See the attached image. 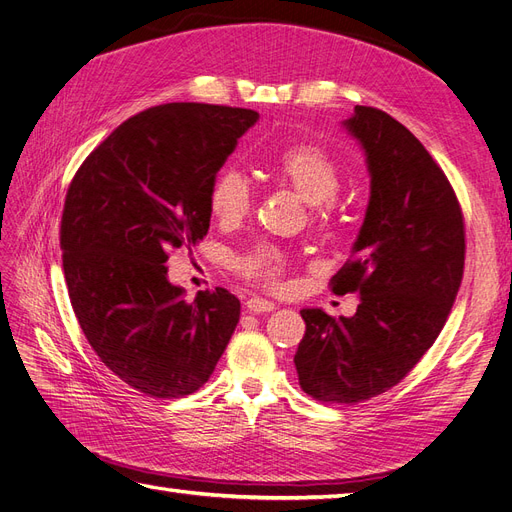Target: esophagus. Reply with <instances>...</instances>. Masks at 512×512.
I'll use <instances>...</instances> for the list:
<instances>
[{
    "instance_id": "esophagus-1",
    "label": "esophagus",
    "mask_w": 512,
    "mask_h": 512,
    "mask_svg": "<svg viewBox=\"0 0 512 512\" xmlns=\"http://www.w3.org/2000/svg\"><path fill=\"white\" fill-rule=\"evenodd\" d=\"M245 305H247V309H250L252 314H265V312H273V309H275L273 301L260 299V297H252Z\"/></svg>"
}]
</instances>
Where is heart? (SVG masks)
I'll list each match as a JSON object with an SVG mask.
<instances>
[{
	"label": "heart",
	"mask_w": 512,
	"mask_h": 512,
	"mask_svg": "<svg viewBox=\"0 0 512 512\" xmlns=\"http://www.w3.org/2000/svg\"><path fill=\"white\" fill-rule=\"evenodd\" d=\"M277 175L297 192L307 205H322L339 188V168L327 151L318 145H292L277 160ZM252 207V183L235 168H226L213 179L209 190V209L213 218L224 224L243 220ZM241 271L258 282L275 284L280 280L286 260L275 247L262 245L247 254Z\"/></svg>",
	"instance_id": "heart-1"
}]
</instances>
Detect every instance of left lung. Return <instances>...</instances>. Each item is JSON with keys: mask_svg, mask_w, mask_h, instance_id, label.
Returning a JSON list of instances; mask_svg holds the SVG:
<instances>
[{"mask_svg": "<svg viewBox=\"0 0 512 512\" xmlns=\"http://www.w3.org/2000/svg\"><path fill=\"white\" fill-rule=\"evenodd\" d=\"M369 173V203L333 292L359 294L339 320L305 307L294 354L301 389L327 404L389 391L436 342L463 275V215L451 183L397 119L354 106L342 121Z\"/></svg>", "mask_w": 512, "mask_h": 512, "instance_id": "left-lung-1", "label": "left lung"}]
</instances>
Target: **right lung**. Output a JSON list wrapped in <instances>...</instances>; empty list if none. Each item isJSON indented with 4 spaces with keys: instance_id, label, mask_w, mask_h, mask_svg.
<instances>
[{
    "instance_id": "obj_1",
    "label": "right lung",
    "mask_w": 512,
    "mask_h": 512,
    "mask_svg": "<svg viewBox=\"0 0 512 512\" xmlns=\"http://www.w3.org/2000/svg\"><path fill=\"white\" fill-rule=\"evenodd\" d=\"M258 117L196 102L147 108L89 153L68 188L61 250L72 309L100 361L149 397L198 391L235 333V294L185 301L164 262L207 235L211 183Z\"/></svg>"
}]
</instances>
